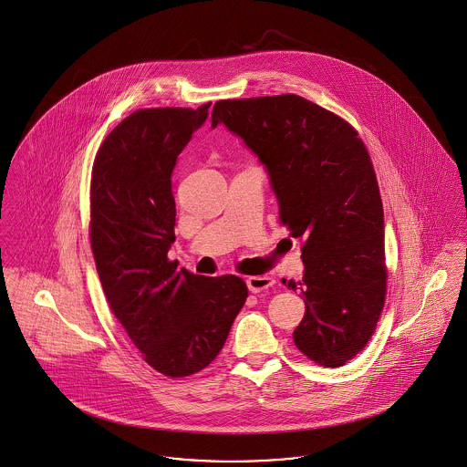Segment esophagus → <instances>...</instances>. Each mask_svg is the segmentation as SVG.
<instances>
[{
	"label": "esophagus",
	"instance_id": "obj_1",
	"mask_svg": "<svg viewBox=\"0 0 467 467\" xmlns=\"http://www.w3.org/2000/svg\"><path fill=\"white\" fill-rule=\"evenodd\" d=\"M273 285H275V280L271 276H267V275H259V276L246 278V287H248L250 292H254V294L267 290L269 287H273Z\"/></svg>",
	"mask_w": 467,
	"mask_h": 467
}]
</instances>
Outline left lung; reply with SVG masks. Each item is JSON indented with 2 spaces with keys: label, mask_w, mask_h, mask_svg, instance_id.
Segmentation results:
<instances>
[{
  "label": "left lung",
  "mask_w": 467,
  "mask_h": 467,
  "mask_svg": "<svg viewBox=\"0 0 467 467\" xmlns=\"http://www.w3.org/2000/svg\"><path fill=\"white\" fill-rule=\"evenodd\" d=\"M223 124L265 164L280 223L303 240L305 297L292 334L305 356L339 368L375 333L387 292L383 206L371 157L356 130L297 94L223 99Z\"/></svg>",
  "instance_id": "obj_1"
}]
</instances>
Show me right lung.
<instances>
[{"mask_svg": "<svg viewBox=\"0 0 467 467\" xmlns=\"http://www.w3.org/2000/svg\"><path fill=\"white\" fill-rule=\"evenodd\" d=\"M200 109L131 113L101 143L90 177V246L101 287L145 362L171 378L223 350L248 290L240 276L177 271L171 173L208 117Z\"/></svg>", "mask_w": 467, "mask_h": 467, "instance_id": "obj_1", "label": "right lung"}]
</instances>
